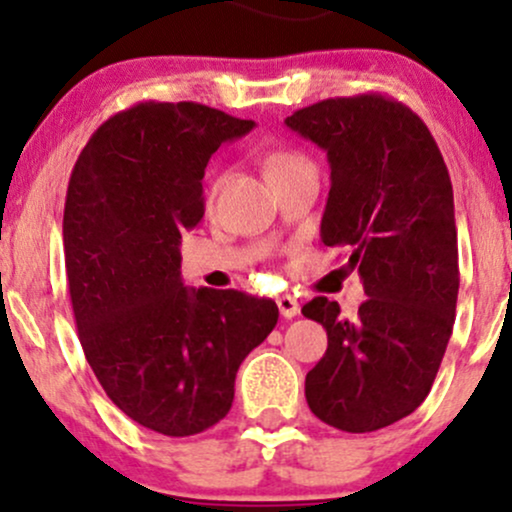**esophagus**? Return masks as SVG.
<instances>
[{
    "instance_id": "34e87169",
    "label": "esophagus",
    "mask_w": 512,
    "mask_h": 512,
    "mask_svg": "<svg viewBox=\"0 0 512 512\" xmlns=\"http://www.w3.org/2000/svg\"><path fill=\"white\" fill-rule=\"evenodd\" d=\"M276 305H279V313L284 317H296L298 310H301V305L293 296H279L276 298Z\"/></svg>"
}]
</instances>
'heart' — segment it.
Wrapping results in <instances>:
<instances>
[{
  "label": "heart",
  "instance_id": "heart-1",
  "mask_svg": "<svg viewBox=\"0 0 512 512\" xmlns=\"http://www.w3.org/2000/svg\"><path fill=\"white\" fill-rule=\"evenodd\" d=\"M298 163H305V158L301 154H296V151H276V154L267 158V175L276 173V170L298 166ZM214 192H216V185L214 190H211V195H214Z\"/></svg>",
  "mask_w": 512,
  "mask_h": 512
}]
</instances>
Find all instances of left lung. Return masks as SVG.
Listing matches in <instances>:
<instances>
[{"instance_id":"1","label":"left lung","mask_w":512,"mask_h":512,"mask_svg":"<svg viewBox=\"0 0 512 512\" xmlns=\"http://www.w3.org/2000/svg\"><path fill=\"white\" fill-rule=\"evenodd\" d=\"M286 127L327 151L332 187L320 238L351 252L368 296L356 317L325 296L303 305L327 330L305 399L339 431H378L424 402L455 325L460 267L448 168L424 120L380 93L313 103Z\"/></svg>"}]
</instances>
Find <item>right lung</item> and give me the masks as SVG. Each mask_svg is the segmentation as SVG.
Returning <instances> with one entry per match:
<instances>
[{"label": "right lung", "instance_id": "add662e5", "mask_svg": "<svg viewBox=\"0 0 512 512\" xmlns=\"http://www.w3.org/2000/svg\"><path fill=\"white\" fill-rule=\"evenodd\" d=\"M252 127L209 105L144 101L91 134L69 178L62 238L79 342L115 407L163 436L219 424L240 363L279 320L272 298L187 289L180 276L204 168Z\"/></svg>", "mask_w": 512, "mask_h": 512}]
</instances>
